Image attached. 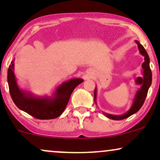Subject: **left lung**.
I'll use <instances>...</instances> for the list:
<instances>
[{
	"label": "left lung",
	"instance_id": "8db88e82",
	"mask_svg": "<svg viewBox=\"0 0 160 160\" xmlns=\"http://www.w3.org/2000/svg\"><path fill=\"white\" fill-rule=\"evenodd\" d=\"M136 43L138 44V47L139 51L143 56H144V62L142 64V68L144 69V78H138L136 80V82L138 84H141V89L138 91L136 93V95H135V100H134V103L132 106V108H130V110L128 111L127 113H126L123 115L121 116H116V115H111V114H107L105 113V115L107 116V117L110 119H112V120H123V119L127 118V117H130L131 115L134 114L135 113H136L140 110V108L142 107L143 104H144L145 98H146L147 94H148V89H149V87L150 86V84H151L152 82V73L151 70H150V58L148 56V52H146L145 49L144 48L142 45L140 44L138 42L136 41ZM95 96H96V90L95 89L94 91V100L95 102Z\"/></svg>",
	"mask_w": 160,
	"mask_h": 160
}]
</instances>
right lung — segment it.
Wrapping results in <instances>:
<instances>
[{"instance_id": "right-lung-1", "label": "right lung", "mask_w": 160, "mask_h": 160, "mask_svg": "<svg viewBox=\"0 0 160 160\" xmlns=\"http://www.w3.org/2000/svg\"><path fill=\"white\" fill-rule=\"evenodd\" d=\"M12 70L13 64L12 62L7 71V81L11 98L20 110L38 120H51L59 117L68 103L72 92L83 81L82 79L78 78L64 82L57 88L52 98H35L30 93L20 90Z\"/></svg>"}]
</instances>
